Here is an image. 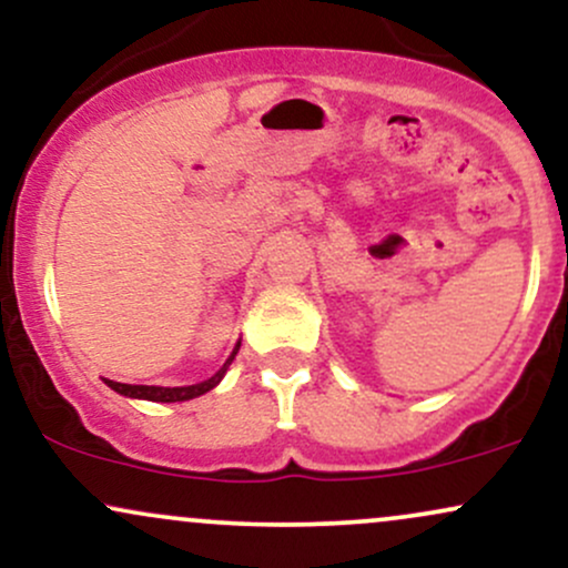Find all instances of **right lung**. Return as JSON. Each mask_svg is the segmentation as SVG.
<instances>
[{"label": "right lung", "mask_w": 568, "mask_h": 568, "mask_svg": "<svg viewBox=\"0 0 568 568\" xmlns=\"http://www.w3.org/2000/svg\"><path fill=\"white\" fill-rule=\"evenodd\" d=\"M240 344L234 347V352L230 355V361L224 363V368L219 371L216 376H211V379L200 382V384H192V387H146V384H122V382H112V379H103L109 384V387L114 389V393L120 395H128V397H141V400H154V403H181V400H192V397L197 395H205L207 389H213L216 384L221 382V376L226 374V368H230V363L234 361V355H237Z\"/></svg>", "instance_id": "right-lung-1"}]
</instances>
